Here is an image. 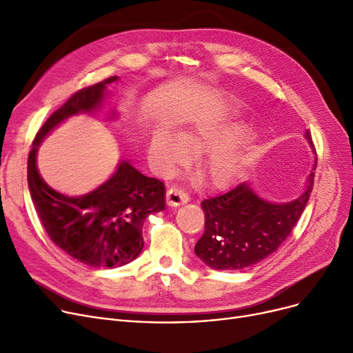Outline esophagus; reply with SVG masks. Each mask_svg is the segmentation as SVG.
Instances as JSON below:
<instances>
[{
    "label": "esophagus",
    "mask_w": 353,
    "mask_h": 353,
    "mask_svg": "<svg viewBox=\"0 0 353 353\" xmlns=\"http://www.w3.org/2000/svg\"><path fill=\"white\" fill-rule=\"evenodd\" d=\"M165 201L170 208H177L184 205V203H188L189 196L179 188H170L165 193Z\"/></svg>",
    "instance_id": "esophagus-1"
}]
</instances>
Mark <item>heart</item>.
Returning a JSON list of instances; mask_svg holds the SVG:
<instances>
[{"label": "heart", "mask_w": 353, "mask_h": 353, "mask_svg": "<svg viewBox=\"0 0 353 353\" xmlns=\"http://www.w3.org/2000/svg\"><path fill=\"white\" fill-rule=\"evenodd\" d=\"M242 128L226 124L200 123L180 134L169 127L157 128L150 141V156L157 169L169 173L186 164L192 154H208L199 160L200 179L214 189H226L236 181L245 164L242 144H228Z\"/></svg>", "instance_id": "obj_1"}]
</instances>
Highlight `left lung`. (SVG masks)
<instances>
[{"label":"left lung","instance_id":"left-lung-1","mask_svg":"<svg viewBox=\"0 0 353 353\" xmlns=\"http://www.w3.org/2000/svg\"><path fill=\"white\" fill-rule=\"evenodd\" d=\"M305 140L313 148L307 130ZM313 170L316 161L303 193L290 201H270L248 181L225 194L203 200L205 233L194 246L196 256L216 270H242L262 262L285 242L301 219L313 188Z\"/></svg>","mask_w":353,"mask_h":353}]
</instances>
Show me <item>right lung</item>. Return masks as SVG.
Segmentation results:
<instances>
[{"instance_id": "add662e5", "label": "right lung", "mask_w": 353, "mask_h": 353, "mask_svg": "<svg viewBox=\"0 0 353 353\" xmlns=\"http://www.w3.org/2000/svg\"><path fill=\"white\" fill-rule=\"evenodd\" d=\"M116 81L117 76L110 77L70 97L40 128L28 154V189L47 234L63 252L91 268L123 266L141 253L144 220L164 210V184L120 160L116 172L97 189L68 196L44 181L37 167V152L68 119L101 111L110 94L107 85ZM117 117L116 108L105 111L107 120Z\"/></svg>"}]
</instances>
